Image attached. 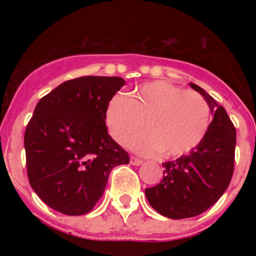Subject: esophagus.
<instances>
[{
  "instance_id": "esophagus-1",
  "label": "esophagus",
  "mask_w": 256,
  "mask_h": 256,
  "mask_svg": "<svg viewBox=\"0 0 256 256\" xmlns=\"http://www.w3.org/2000/svg\"><path fill=\"white\" fill-rule=\"evenodd\" d=\"M130 164H131V165H134V166H140V165H142L143 161L140 160V158H134V156H131L130 158Z\"/></svg>"
}]
</instances>
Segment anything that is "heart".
<instances>
[{
    "instance_id": "obj_1",
    "label": "heart",
    "mask_w": 256,
    "mask_h": 256,
    "mask_svg": "<svg viewBox=\"0 0 256 256\" xmlns=\"http://www.w3.org/2000/svg\"><path fill=\"white\" fill-rule=\"evenodd\" d=\"M110 134L119 144L131 140L132 150L152 156L178 158L202 142L210 126V107L201 95L165 80L146 83L130 98L116 95L106 112Z\"/></svg>"
}]
</instances>
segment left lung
<instances>
[{
	"mask_svg": "<svg viewBox=\"0 0 256 256\" xmlns=\"http://www.w3.org/2000/svg\"><path fill=\"white\" fill-rule=\"evenodd\" d=\"M190 86L204 96L213 120L202 142L189 154L162 164V180L146 189L152 207L170 219L192 218L212 207L234 173L236 128L222 106L198 85Z\"/></svg>",
	"mask_w": 256,
	"mask_h": 256,
	"instance_id": "left-lung-1",
	"label": "left lung"
}]
</instances>
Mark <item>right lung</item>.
<instances>
[{
  "label": "right lung",
  "instance_id": "obj_1",
  "mask_svg": "<svg viewBox=\"0 0 256 256\" xmlns=\"http://www.w3.org/2000/svg\"><path fill=\"white\" fill-rule=\"evenodd\" d=\"M120 77H80L38 102L25 131L30 185L46 204L67 216L89 213L116 166L128 154L108 134L106 112L124 86Z\"/></svg>",
  "mask_w": 256,
  "mask_h": 256
}]
</instances>
